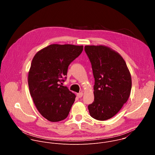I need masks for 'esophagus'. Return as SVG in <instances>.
I'll return each mask as SVG.
<instances>
[{
  "instance_id": "obj_1",
  "label": "esophagus",
  "mask_w": 155,
  "mask_h": 155,
  "mask_svg": "<svg viewBox=\"0 0 155 155\" xmlns=\"http://www.w3.org/2000/svg\"><path fill=\"white\" fill-rule=\"evenodd\" d=\"M83 93L82 92H80V93H77V97H79V98L83 96Z\"/></svg>"
}]
</instances>
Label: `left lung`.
I'll return each mask as SVG.
<instances>
[{"label": "left lung", "mask_w": 155, "mask_h": 155, "mask_svg": "<svg viewBox=\"0 0 155 155\" xmlns=\"http://www.w3.org/2000/svg\"><path fill=\"white\" fill-rule=\"evenodd\" d=\"M95 80L94 101L88 105L91 117L104 121L114 117L129 99L132 80L126 63L113 49L104 45H86Z\"/></svg>", "instance_id": "left-lung-1"}]
</instances>
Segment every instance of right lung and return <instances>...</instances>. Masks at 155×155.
Listing matches in <instances>:
<instances>
[{"mask_svg": "<svg viewBox=\"0 0 155 155\" xmlns=\"http://www.w3.org/2000/svg\"><path fill=\"white\" fill-rule=\"evenodd\" d=\"M83 50L82 45L52 44L32 59L28 72L30 94L39 113L50 121H62L69 114L76 96L59 83Z\"/></svg>", "mask_w": 155, "mask_h": 155, "instance_id": "1", "label": "right lung"}]
</instances>
